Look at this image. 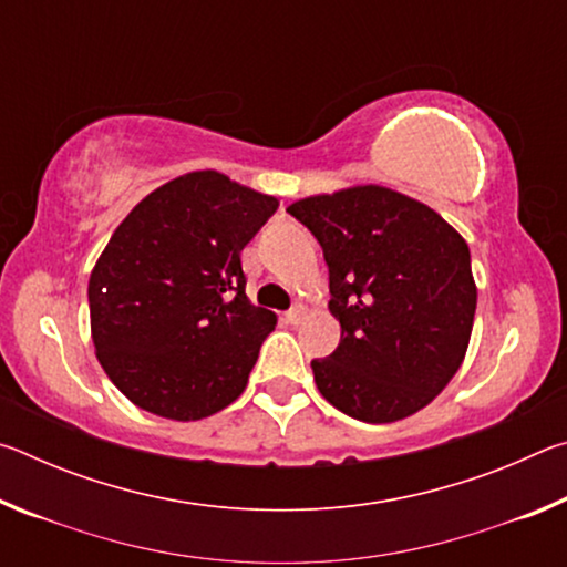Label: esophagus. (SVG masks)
<instances>
[{"mask_svg": "<svg viewBox=\"0 0 567 567\" xmlns=\"http://www.w3.org/2000/svg\"><path fill=\"white\" fill-rule=\"evenodd\" d=\"M302 315H305V307L302 305H295V307H290V310L285 312V320L290 322V324H297L302 320Z\"/></svg>", "mask_w": 567, "mask_h": 567, "instance_id": "1", "label": "esophagus"}]
</instances>
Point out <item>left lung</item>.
Listing matches in <instances>:
<instances>
[{"instance_id":"1","label":"left lung","mask_w":567,"mask_h":567,"mask_svg":"<svg viewBox=\"0 0 567 567\" xmlns=\"http://www.w3.org/2000/svg\"><path fill=\"white\" fill-rule=\"evenodd\" d=\"M322 247L340 344L312 360L322 398L362 422L433 402L463 364L477 290L463 237L435 209L364 185L287 207Z\"/></svg>"}]
</instances>
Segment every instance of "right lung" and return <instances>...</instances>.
<instances>
[{"instance_id":"right-lung-1","label":"right lung","mask_w":567,"mask_h":567,"mask_svg":"<svg viewBox=\"0 0 567 567\" xmlns=\"http://www.w3.org/2000/svg\"><path fill=\"white\" fill-rule=\"evenodd\" d=\"M277 205L203 169L150 192L114 229L90 275L92 340L134 405L189 422L243 395L277 318L247 300L239 252Z\"/></svg>"}]
</instances>
